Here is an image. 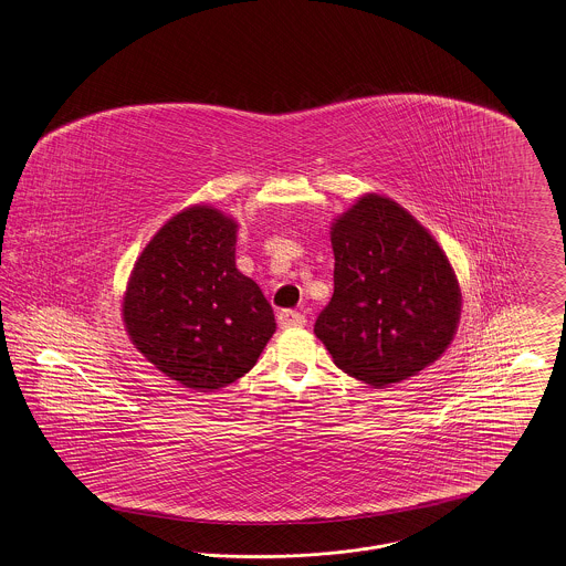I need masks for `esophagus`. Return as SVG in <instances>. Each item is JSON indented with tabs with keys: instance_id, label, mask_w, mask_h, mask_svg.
<instances>
[{
	"instance_id": "34e87169",
	"label": "esophagus",
	"mask_w": 566,
	"mask_h": 566,
	"mask_svg": "<svg viewBox=\"0 0 566 566\" xmlns=\"http://www.w3.org/2000/svg\"><path fill=\"white\" fill-rule=\"evenodd\" d=\"M277 325L282 329H291V327H303L305 325V314H301L297 310H282L277 314Z\"/></svg>"
}]
</instances>
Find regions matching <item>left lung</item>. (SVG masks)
<instances>
[{"label":"left lung","instance_id":"left-lung-1","mask_svg":"<svg viewBox=\"0 0 566 566\" xmlns=\"http://www.w3.org/2000/svg\"><path fill=\"white\" fill-rule=\"evenodd\" d=\"M333 297L314 333L371 387L432 366L458 332L462 293L447 254L396 200L366 195L332 224Z\"/></svg>","mask_w":566,"mask_h":566}]
</instances>
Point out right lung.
Here are the masks:
<instances>
[{
	"label": "right lung",
	"mask_w": 566,
	"mask_h": 566,
	"mask_svg": "<svg viewBox=\"0 0 566 566\" xmlns=\"http://www.w3.org/2000/svg\"><path fill=\"white\" fill-rule=\"evenodd\" d=\"M237 222L192 205L145 245L122 303L136 350L195 391L229 387L259 361L275 332L273 310L234 265Z\"/></svg>",
	"instance_id": "right-lung-1"
}]
</instances>
